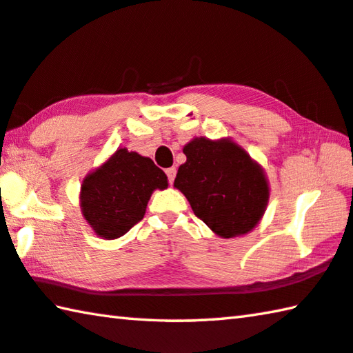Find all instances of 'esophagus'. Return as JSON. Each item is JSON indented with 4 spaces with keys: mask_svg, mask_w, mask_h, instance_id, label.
Listing matches in <instances>:
<instances>
[{
    "mask_svg": "<svg viewBox=\"0 0 353 353\" xmlns=\"http://www.w3.org/2000/svg\"><path fill=\"white\" fill-rule=\"evenodd\" d=\"M165 172H166V176H168V182L170 183L174 182V177H176V168H174V166H171V168H168Z\"/></svg>",
    "mask_w": 353,
    "mask_h": 353,
    "instance_id": "obj_1",
    "label": "esophagus"
}]
</instances>
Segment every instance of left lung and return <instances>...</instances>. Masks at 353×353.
<instances>
[{
	"instance_id": "1",
	"label": "left lung",
	"mask_w": 353,
	"mask_h": 353,
	"mask_svg": "<svg viewBox=\"0 0 353 353\" xmlns=\"http://www.w3.org/2000/svg\"><path fill=\"white\" fill-rule=\"evenodd\" d=\"M174 187L221 238L247 234L264 216L270 188L262 166L230 139L196 137L183 146Z\"/></svg>"
}]
</instances>
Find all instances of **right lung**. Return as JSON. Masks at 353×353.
Segmentation results:
<instances>
[{
  "label": "right lung",
  "mask_w": 353,
  "mask_h": 353,
  "mask_svg": "<svg viewBox=\"0 0 353 353\" xmlns=\"http://www.w3.org/2000/svg\"><path fill=\"white\" fill-rule=\"evenodd\" d=\"M166 187L168 177L150 157L120 148L83 181V217L99 238L117 239L143 219L152 191Z\"/></svg>",
  "instance_id": "obj_1"
}]
</instances>
